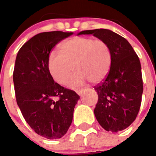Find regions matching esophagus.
I'll use <instances>...</instances> for the list:
<instances>
[{
  "mask_svg": "<svg viewBox=\"0 0 156 156\" xmlns=\"http://www.w3.org/2000/svg\"><path fill=\"white\" fill-rule=\"evenodd\" d=\"M85 91V89H78V90H76V93L78 94V95H82L83 94H84V92Z\"/></svg>",
  "mask_w": 156,
  "mask_h": 156,
  "instance_id": "obj_1",
  "label": "esophagus"
}]
</instances>
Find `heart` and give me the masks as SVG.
<instances>
[{"label": "heart", "mask_w": 156, "mask_h": 156, "mask_svg": "<svg viewBox=\"0 0 156 156\" xmlns=\"http://www.w3.org/2000/svg\"><path fill=\"white\" fill-rule=\"evenodd\" d=\"M59 53L51 52L48 59L49 72L59 84L66 83L73 69L76 72L69 82L71 87L82 85L87 81L99 83L107 76L111 68V50L100 39L72 37L61 44Z\"/></svg>", "instance_id": "1"}]
</instances>
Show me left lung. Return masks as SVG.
Returning <instances> with one entry per match:
<instances>
[{"instance_id":"1","label":"left lung","mask_w":156,"mask_h":156,"mask_svg":"<svg viewBox=\"0 0 156 156\" xmlns=\"http://www.w3.org/2000/svg\"><path fill=\"white\" fill-rule=\"evenodd\" d=\"M106 42L112 53L109 72L103 82L94 87L98 95L94 115L107 131L125 130L136 119L144 90L141 65L134 50L125 37L108 29L86 30Z\"/></svg>"}]
</instances>
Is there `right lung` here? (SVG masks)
<instances>
[{
  "instance_id": "1",
  "label": "right lung",
  "mask_w": 156,
  "mask_h": 156,
  "mask_svg": "<svg viewBox=\"0 0 156 156\" xmlns=\"http://www.w3.org/2000/svg\"><path fill=\"white\" fill-rule=\"evenodd\" d=\"M72 34L60 31L39 33L23 45L16 59V103L31 128L47 139H59L66 133L80 99L74 90L54 82L48 68L51 50Z\"/></svg>"
}]
</instances>
